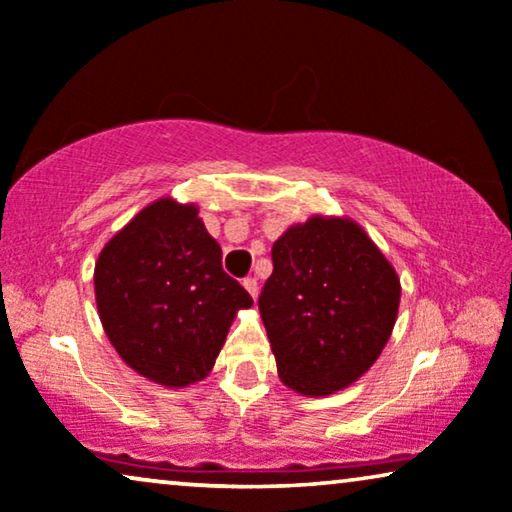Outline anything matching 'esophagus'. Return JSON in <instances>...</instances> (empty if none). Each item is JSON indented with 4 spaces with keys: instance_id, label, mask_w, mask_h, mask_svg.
I'll use <instances>...</instances> for the list:
<instances>
[{
    "instance_id": "1",
    "label": "esophagus",
    "mask_w": 512,
    "mask_h": 512,
    "mask_svg": "<svg viewBox=\"0 0 512 512\" xmlns=\"http://www.w3.org/2000/svg\"><path fill=\"white\" fill-rule=\"evenodd\" d=\"M244 289H247V293L251 298H258V282L256 279H244Z\"/></svg>"
}]
</instances>
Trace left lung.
<instances>
[{
    "instance_id": "obj_1",
    "label": "left lung",
    "mask_w": 512,
    "mask_h": 512,
    "mask_svg": "<svg viewBox=\"0 0 512 512\" xmlns=\"http://www.w3.org/2000/svg\"><path fill=\"white\" fill-rule=\"evenodd\" d=\"M272 265L258 310L279 380L310 398L352 387L394 331V265L354 219L324 214L286 228Z\"/></svg>"
}]
</instances>
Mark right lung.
Returning <instances> with one entry per match:
<instances>
[{
  "instance_id": "add662e5",
  "label": "right lung",
  "mask_w": 512,
  "mask_h": 512,
  "mask_svg": "<svg viewBox=\"0 0 512 512\" xmlns=\"http://www.w3.org/2000/svg\"><path fill=\"white\" fill-rule=\"evenodd\" d=\"M93 279L97 314L118 356L167 389L205 380L237 312L254 305L223 272L198 205L170 195L104 244Z\"/></svg>"
}]
</instances>
